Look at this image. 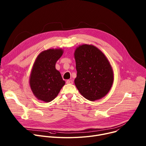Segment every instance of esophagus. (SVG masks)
Masks as SVG:
<instances>
[{
	"mask_svg": "<svg viewBox=\"0 0 146 146\" xmlns=\"http://www.w3.org/2000/svg\"><path fill=\"white\" fill-rule=\"evenodd\" d=\"M66 83L68 84H73V81L70 80H68L66 81Z\"/></svg>",
	"mask_w": 146,
	"mask_h": 146,
	"instance_id": "obj_1",
	"label": "esophagus"
}]
</instances>
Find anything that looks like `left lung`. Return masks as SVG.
I'll return each mask as SVG.
<instances>
[{
	"label": "left lung",
	"instance_id": "obj_1",
	"mask_svg": "<svg viewBox=\"0 0 146 146\" xmlns=\"http://www.w3.org/2000/svg\"><path fill=\"white\" fill-rule=\"evenodd\" d=\"M77 70L74 84L79 92L90 101L99 100L110 91L114 72L109 60L92 44H81L74 53Z\"/></svg>",
	"mask_w": 146,
	"mask_h": 146
}]
</instances>
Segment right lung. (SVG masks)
I'll use <instances>...</instances> for the list:
<instances>
[{
    "label": "right lung",
    "mask_w": 146,
    "mask_h": 146,
    "mask_svg": "<svg viewBox=\"0 0 146 146\" xmlns=\"http://www.w3.org/2000/svg\"><path fill=\"white\" fill-rule=\"evenodd\" d=\"M63 53L62 48H51L41 52L37 56L31 72L29 85L37 99L44 102L52 101L65 84L55 68L56 62Z\"/></svg>",
    "instance_id": "obj_1"
}]
</instances>
